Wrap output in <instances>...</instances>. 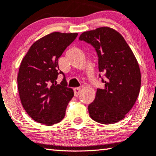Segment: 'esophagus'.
<instances>
[{
	"label": "esophagus",
	"instance_id": "1",
	"mask_svg": "<svg viewBox=\"0 0 156 156\" xmlns=\"http://www.w3.org/2000/svg\"><path fill=\"white\" fill-rule=\"evenodd\" d=\"M81 91H82V89L80 87H75L74 88V96L75 97H78L79 94H80Z\"/></svg>",
	"mask_w": 156,
	"mask_h": 156
}]
</instances>
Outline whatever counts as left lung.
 Listing matches in <instances>:
<instances>
[{"label":"left lung","mask_w":156,"mask_h":156,"mask_svg":"<svg viewBox=\"0 0 156 156\" xmlns=\"http://www.w3.org/2000/svg\"><path fill=\"white\" fill-rule=\"evenodd\" d=\"M80 40L90 44L97 53L99 78L104 89H97L88 106L94 121L111 124L122 120L139 94L141 76L138 62L123 36L110 27L83 33ZM106 76L104 80L101 73Z\"/></svg>","instance_id":"left-lung-1"}]
</instances>
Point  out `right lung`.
Wrapping results in <instances>:
<instances>
[{
    "label": "right lung",
    "instance_id": "right-lung-1",
    "mask_svg": "<svg viewBox=\"0 0 156 156\" xmlns=\"http://www.w3.org/2000/svg\"><path fill=\"white\" fill-rule=\"evenodd\" d=\"M77 35L58 32L49 34L33 43L21 62L18 76L20 101L27 114L38 123L51 126L65 116L74 91L67 87L58 59ZM59 73L63 74V79L57 85Z\"/></svg>",
    "mask_w": 156,
    "mask_h": 156
}]
</instances>
